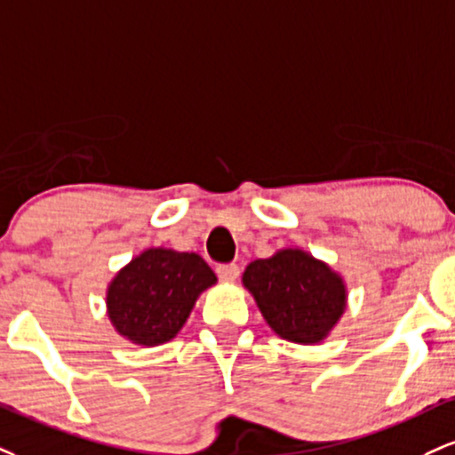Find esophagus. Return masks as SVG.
<instances>
[{"mask_svg":"<svg viewBox=\"0 0 455 455\" xmlns=\"http://www.w3.org/2000/svg\"><path fill=\"white\" fill-rule=\"evenodd\" d=\"M218 277L224 282H235L239 277V267L235 262H228V265H218Z\"/></svg>","mask_w":455,"mask_h":455,"instance_id":"1","label":"esophagus"}]
</instances>
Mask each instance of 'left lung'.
Masks as SVG:
<instances>
[{
	"instance_id": "8db88e82",
	"label": "left lung",
	"mask_w": 455,
	"mask_h": 455,
	"mask_svg": "<svg viewBox=\"0 0 455 455\" xmlns=\"http://www.w3.org/2000/svg\"><path fill=\"white\" fill-rule=\"evenodd\" d=\"M243 286L275 335L303 346L324 341L347 303L343 277L297 248L250 262Z\"/></svg>"
}]
</instances>
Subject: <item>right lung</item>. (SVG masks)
Masks as SVG:
<instances>
[{"instance_id": "1", "label": "right lung", "mask_w": 455, "mask_h": 455, "mask_svg": "<svg viewBox=\"0 0 455 455\" xmlns=\"http://www.w3.org/2000/svg\"><path fill=\"white\" fill-rule=\"evenodd\" d=\"M216 273L195 251L150 248L135 256L108 286V317L138 346L172 341Z\"/></svg>"}]
</instances>
